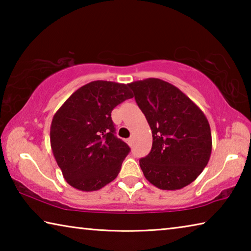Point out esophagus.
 I'll return each instance as SVG.
<instances>
[{
    "mask_svg": "<svg viewBox=\"0 0 251 251\" xmlns=\"http://www.w3.org/2000/svg\"><path fill=\"white\" fill-rule=\"evenodd\" d=\"M127 144H128V145H131V144H133V137H129L127 139Z\"/></svg>",
    "mask_w": 251,
    "mask_h": 251,
    "instance_id": "34e87169",
    "label": "esophagus"
}]
</instances>
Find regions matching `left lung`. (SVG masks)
Segmentation results:
<instances>
[{"mask_svg": "<svg viewBox=\"0 0 251 251\" xmlns=\"http://www.w3.org/2000/svg\"><path fill=\"white\" fill-rule=\"evenodd\" d=\"M152 133V146L139 159L146 179L165 190L189 185L201 175L211 154L206 116L184 93L159 78L128 84Z\"/></svg>", "mask_w": 251, "mask_h": 251, "instance_id": "8db88e82", "label": "left lung"}]
</instances>
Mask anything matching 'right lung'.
<instances>
[{
    "label": "right lung",
    "instance_id": "add662e5",
    "mask_svg": "<svg viewBox=\"0 0 251 251\" xmlns=\"http://www.w3.org/2000/svg\"><path fill=\"white\" fill-rule=\"evenodd\" d=\"M131 97L128 85L95 80L73 93L54 115L50 146L74 188L92 192L117 177L130 148L115 135L112 110Z\"/></svg>",
    "mask_w": 251,
    "mask_h": 251
}]
</instances>
